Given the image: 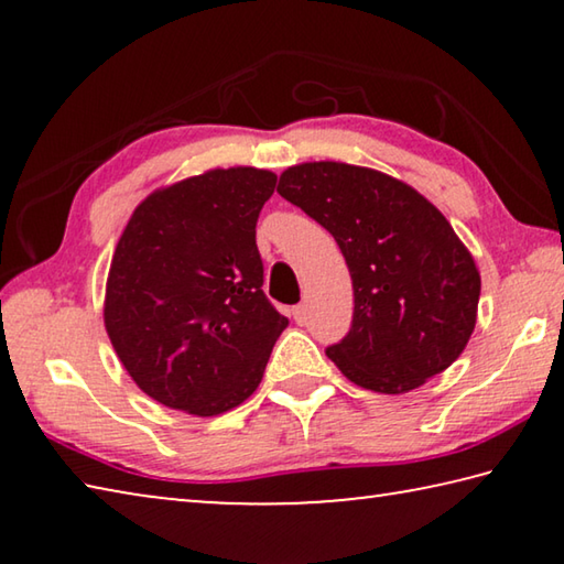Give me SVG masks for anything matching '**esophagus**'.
<instances>
[{
  "label": "esophagus",
  "mask_w": 564,
  "mask_h": 564,
  "mask_svg": "<svg viewBox=\"0 0 564 564\" xmlns=\"http://www.w3.org/2000/svg\"><path fill=\"white\" fill-rule=\"evenodd\" d=\"M293 318H295V323H299V326H303L305 318H308V308H305V303L293 305Z\"/></svg>",
  "instance_id": "1"
}]
</instances>
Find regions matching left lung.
Here are the masks:
<instances>
[{"label": "left lung", "instance_id": "8db88e82", "mask_svg": "<svg viewBox=\"0 0 564 564\" xmlns=\"http://www.w3.org/2000/svg\"><path fill=\"white\" fill-rule=\"evenodd\" d=\"M279 194L346 256L356 308L350 330L326 348L343 376L395 395L453 366L473 336L480 273L427 198L380 171L336 161L283 171Z\"/></svg>", "mask_w": 564, "mask_h": 564}]
</instances>
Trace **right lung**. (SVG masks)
Here are the masks:
<instances>
[{"label":"right lung","instance_id":"obj_1","mask_svg":"<svg viewBox=\"0 0 564 564\" xmlns=\"http://www.w3.org/2000/svg\"><path fill=\"white\" fill-rule=\"evenodd\" d=\"M275 174L216 169L139 204L113 251L104 323L149 398L226 413L259 388L289 326L263 293L256 221Z\"/></svg>","mask_w":564,"mask_h":564}]
</instances>
